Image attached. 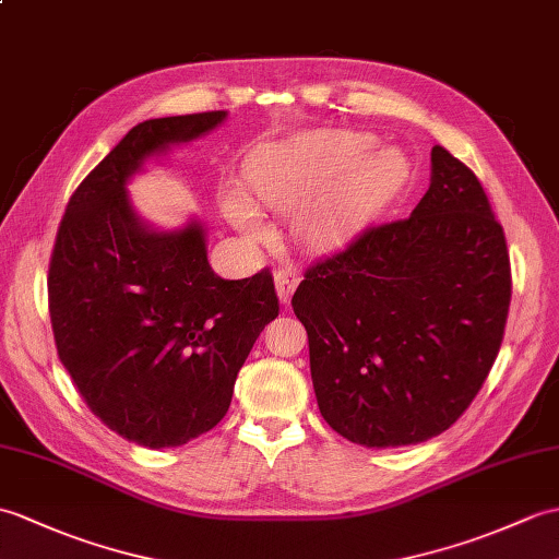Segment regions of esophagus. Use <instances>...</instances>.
I'll list each match as a JSON object with an SVG mask.
<instances>
[{"mask_svg":"<svg viewBox=\"0 0 559 559\" xmlns=\"http://www.w3.org/2000/svg\"><path fill=\"white\" fill-rule=\"evenodd\" d=\"M274 283H276L281 305H290V297L297 288V283H300V274H297L293 266H278L274 274Z\"/></svg>","mask_w":559,"mask_h":559,"instance_id":"obj_1","label":"esophagus"}]
</instances>
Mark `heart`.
<instances>
[{
  "mask_svg": "<svg viewBox=\"0 0 559 559\" xmlns=\"http://www.w3.org/2000/svg\"><path fill=\"white\" fill-rule=\"evenodd\" d=\"M371 140L349 131H309L257 147L245 164V183L254 202L276 212L318 198L297 210L295 238L311 252L345 248L407 178V162L397 150L367 152ZM224 212L248 236H262V216L247 194L228 190Z\"/></svg>",
  "mask_w": 559,
  "mask_h": 559,
  "instance_id": "heart-1",
  "label": "heart"
}]
</instances>
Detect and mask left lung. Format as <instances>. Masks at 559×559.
Instances as JSON below:
<instances>
[{
	"label": "left lung",
	"mask_w": 559,
	"mask_h": 559,
	"mask_svg": "<svg viewBox=\"0 0 559 559\" xmlns=\"http://www.w3.org/2000/svg\"><path fill=\"white\" fill-rule=\"evenodd\" d=\"M510 297L508 242L486 192L436 145L414 212L309 266L293 295L321 417L365 448L448 431L498 357Z\"/></svg>",
	"instance_id": "obj_1"
}]
</instances>
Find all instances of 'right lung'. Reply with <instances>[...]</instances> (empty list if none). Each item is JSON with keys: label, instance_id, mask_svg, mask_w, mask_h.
Returning <instances> with one entry per match:
<instances>
[{"label": "right lung", "instance_id": "right-lung-1", "mask_svg": "<svg viewBox=\"0 0 559 559\" xmlns=\"http://www.w3.org/2000/svg\"><path fill=\"white\" fill-rule=\"evenodd\" d=\"M226 111L142 121L71 194L49 262V317L61 365L111 431L176 448L226 417L238 371L278 317L269 269L226 281L198 218L142 221L128 198L154 154L206 135Z\"/></svg>", "mask_w": 559, "mask_h": 559}]
</instances>
